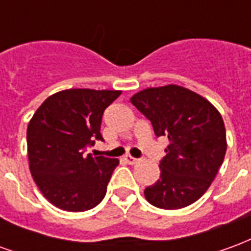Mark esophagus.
<instances>
[{
	"label": "esophagus",
	"instance_id": "1",
	"mask_svg": "<svg viewBox=\"0 0 251 251\" xmlns=\"http://www.w3.org/2000/svg\"><path fill=\"white\" fill-rule=\"evenodd\" d=\"M125 161L127 164H130V165H134V164L138 163V158L133 157V156H130V154H126V156H125Z\"/></svg>",
	"mask_w": 251,
	"mask_h": 251
}]
</instances>
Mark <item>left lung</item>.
<instances>
[{"label":"left lung","instance_id":"1","mask_svg":"<svg viewBox=\"0 0 251 251\" xmlns=\"http://www.w3.org/2000/svg\"><path fill=\"white\" fill-rule=\"evenodd\" d=\"M130 102L152 122L169 145L160 161V179L144 191L158 208L192 204L215 179L226 154V129L212 104L188 88L169 84L142 90Z\"/></svg>","mask_w":251,"mask_h":251}]
</instances>
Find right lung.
<instances>
[{
	"instance_id": "add662e5",
	"label": "right lung",
	"mask_w": 251,
	"mask_h": 251,
	"mask_svg": "<svg viewBox=\"0 0 251 251\" xmlns=\"http://www.w3.org/2000/svg\"><path fill=\"white\" fill-rule=\"evenodd\" d=\"M120 95L115 90H64L48 97L32 117L26 130L30 174L57 208L87 211L104 198L120 161L84 151L95 140L103 141L102 115Z\"/></svg>"
}]
</instances>
